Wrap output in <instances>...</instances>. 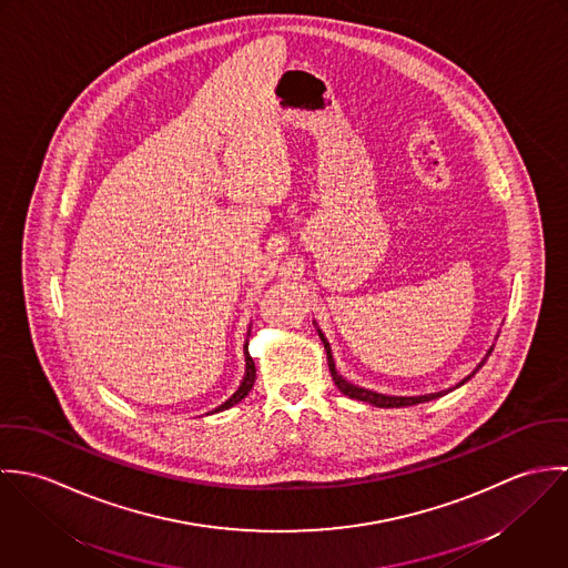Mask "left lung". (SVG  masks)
<instances>
[{
    "mask_svg": "<svg viewBox=\"0 0 568 568\" xmlns=\"http://www.w3.org/2000/svg\"><path fill=\"white\" fill-rule=\"evenodd\" d=\"M313 324L317 325V322H313ZM317 334H320V338H322V343H324L325 347V356H327V367H329V374H332V381H334V385L338 387V392L341 394H345L347 398H352V400H361V403H369V405L381 406V408H394V406H413V405H422V403H428V400H437V398H442V396H446V394H450V392H455V389H459L462 385H466L484 365H486L487 356L491 354V349H494V345L489 347L486 352V356L481 358V363L464 378V381H459L455 387H448V389H444V392H435V394H424V396H387V394H378V392H374V389H365V387H358V385H352L347 378H343L338 372H336V365H334V358H332V349H329V343H327V338L324 336V332L320 329V325H317Z\"/></svg>",
    "mask_w": 568,
    "mask_h": 568,
    "instance_id": "obj_1",
    "label": "left lung"
}]
</instances>
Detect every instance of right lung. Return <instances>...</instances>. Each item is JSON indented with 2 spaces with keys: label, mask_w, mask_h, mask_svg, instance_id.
Listing matches in <instances>:
<instances>
[{
  "label": "right lung",
  "mask_w": 568,
  "mask_h": 568,
  "mask_svg": "<svg viewBox=\"0 0 568 568\" xmlns=\"http://www.w3.org/2000/svg\"><path fill=\"white\" fill-rule=\"evenodd\" d=\"M248 334H251V329H246V343H244L243 383H241V387L234 392V396H232L230 400H225L223 405L216 406V408L210 410V413H219V410H225V408H232V406L239 405L244 396H248V392L253 389V383H255V365H253V358L248 356V347H246V345H248Z\"/></svg>",
  "instance_id": "add662e5"
}]
</instances>
